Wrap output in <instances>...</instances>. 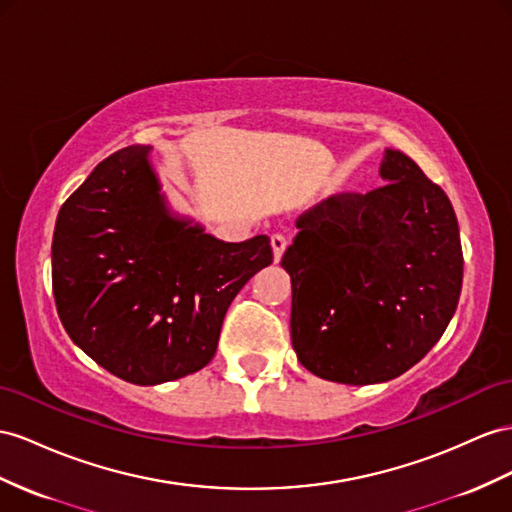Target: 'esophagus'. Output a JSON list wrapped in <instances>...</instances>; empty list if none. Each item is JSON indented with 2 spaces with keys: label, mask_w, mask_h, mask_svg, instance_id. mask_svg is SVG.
I'll list each match as a JSON object with an SVG mask.
<instances>
[{
  "label": "esophagus",
  "mask_w": 512,
  "mask_h": 512,
  "mask_svg": "<svg viewBox=\"0 0 512 512\" xmlns=\"http://www.w3.org/2000/svg\"><path fill=\"white\" fill-rule=\"evenodd\" d=\"M270 244H272V255H274V261H281V257H283V253H285V248H287V240H285V235H281V233H274L272 238H270Z\"/></svg>",
  "instance_id": "1"
}]
</instances>
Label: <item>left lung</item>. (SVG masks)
<instances>
[{
  "mask_svg": "<svg viewBox=\"0 0 512 512\" xmlns=\"http://www.w3.org/2000/svg\"><path fill=\"white\" fill-rule=\"evenodd\" d=\"M368 194H335L296 220L292 346L324 381L385 383L439 342L463 285L452 203L409 155L387 149Z\"/></svg>",
  "mask_w": 512,
  "mask_h": 512,
  "instance_id": "obj_1",
  "label": "left lung"
}]
</instances>
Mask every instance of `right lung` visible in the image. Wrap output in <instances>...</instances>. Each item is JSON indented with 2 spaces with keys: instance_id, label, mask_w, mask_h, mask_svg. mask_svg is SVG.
<instances>
[{
  "instance_id": "right-lung-1",
  "label": "right lung",
  "mask_w": 512,
  "mask_h": 512,
  "mask_svg": "<svg viewBox=\"0 0 512 512\" xmlns=\"http://www.w3.org/2000/svg\"><path fill=\"white\" fill-rule=\"evenodd\" d=\"M151 147L106 157L56 220L51 285L73 342L134 385L199 372L246 281L272 264L268 235L222 242L170 214Z\"/></svg>"
}]
</instances>
